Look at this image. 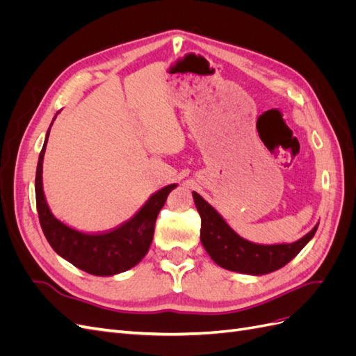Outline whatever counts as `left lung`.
<instances>
[{"mask_svg": "<svg viewBox=\"0 0 356 356\" xmlns=\"http://www.w3.org/2000/svg\"><path fill=\"white\" fill-rule=\"evenodd\" d=\"M202 218L200 242L215 264L230 272L261 276L279 270L314 238L319 222L303 238L293 243L263 245L243 239L225 222L222 215L199 193L193 191Z\"/></svg>", "mask_w": 356, "mask_h": 356, "instance_id": "8db88e82", "label": "left lung"}]
</instances>
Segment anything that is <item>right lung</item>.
Returning <instances> with one entry per match:
<instances>
[{"label": "right lung", "instance_id": "add662e5", "mask_svg": "<svg viewBox=\"0 0 356 356\" xmlns=\"http://www.w3.org/2000/svg\"><path fill=\"white\" fill-rule=\"evenodd\" d=\"M56 115L53 117V122ZM50 127L38 157L35 175L37 211L47 242L63 260L95 276H114L135 267L148 252L153 242L157 215L163 208L169 193L177 188V184L166 186L154 193L131 220L111 232L88 234L71 229L51 213L42 190V160Z\"/></svg>", "mask_w": 356, "mask_h": 356}]
</instances>
